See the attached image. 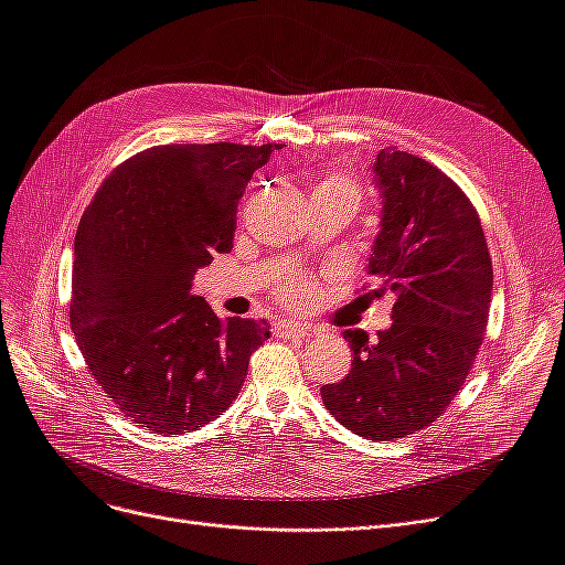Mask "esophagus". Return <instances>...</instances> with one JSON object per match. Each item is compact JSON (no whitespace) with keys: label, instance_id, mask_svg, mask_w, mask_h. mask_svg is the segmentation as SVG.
<instances>
[{"label":"esophagus","instance_id":"esophagus-1","mask_svg":"<svg viewBox=\"0 0 565 565\" xmlns=\"http://www.w3.org/2000/svg\"><path fill=\"white\" fill-rule=\"evenodd\" d=\"M276 334H280V337H309L311 332H313V328L306 320H280V322H276Z\"/></svg>","mask_w":565,"mask_h":565}]
</instances>
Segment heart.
<instances>
[{
  "label": "heart",
  "instance_id": "obj_1",
  "mask_svg": "<svg viewBox=\"0 0 565 565\" xmlns=\"http://www.w3.org/2000/svg\"><path fill=\"white\" fill-rule=\"evenodd\" d=\"M313 195H328V198H339V200H347L353 207L361 204V188L355 185L353 179L349 177H341V174H328L322 181H318L313 185ZM313 292V285L309 278L303 276H295L282 282L280 287V295L285 301L289 303H303L306 299L311 297Z\"/></svg>",
  "mask_w": 565,
  "mask_h": 565
}]
</instances>
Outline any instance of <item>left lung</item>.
Returning a JSON list of instances; mask_svg holds the SVG:
<instances>
[{
  "instance_id": "8db88e82",
  "label": "left lung",
  "mask_w": 565,
  "mask_h": 565,
  "mask_svg": "<svg viewBox=\"0 0 565 565\" xmlns=\"http://www.w3.org/2000/svg\"><path fill=\"white\" fill-rule=\"evenodd\" d=\"M382 231L367 259L374 297H393V324L370 341L347 330L349 374L324 384V407L349 431L393 440L436 422L483 344L492 262L481 218L438 167L384 148L374 160Z\"/></svg>"
}]
</instances>
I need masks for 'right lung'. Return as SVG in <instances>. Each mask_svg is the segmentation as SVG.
Wrapping results in <instances>:
<instances>
[{
	"label": "right lung",
	"instance_id": "right-lung-1",
	"mask_svg": "<svg viewBox=\"0 0 565 565\" xmlns=\"http://www.w3.org/2000/svg\"><path fill=\"white\" fill-rule=\"evenodd\" d=\"M280 143H172L125 160L75 235L71 324L92 377L125 417L188 434L235 401L266 320L226 322L193 295L231 252L237 200Z\"/></svg>",
	"mask_w": 565,
	"mask_h": 565
}]
</instances>
